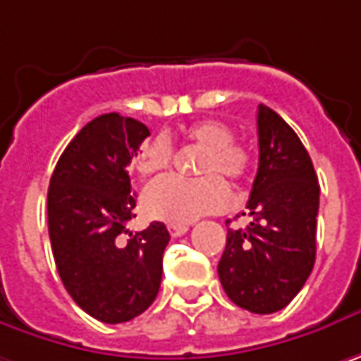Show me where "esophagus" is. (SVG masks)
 Segmentation results:
<instances>
[{
    "label": "esophagus",
    "mask_w": 361,
    "mask_h": 361,
    "mask_svg": "<svg viewBox=\"0 0 361 361\" xmlns=\"http://www.w3.org/2000/svg\"><path fill=\"white\" fill-rule=\"evenodd\" d=\"M167 228H169L171 237H181V235H185V233L190 231V224H185V223H169V224H167Z\"/></svg>",
    "instance_id": "esophagus-1"
}]
</instances>
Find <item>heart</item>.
<instances>
[{
    "label": "heart",
    "instance_id": "obj_1",
    "mask_svg": "<svg viewBox=\"0 0 361 361\" xmlns=\"http://www.w3.org/2000/svg\"><path fill=\"white\" fill-rule=\"evenodd\" d=\"M188 142L202 149L198 173L202 178L167 176L151 181L142 192V208L149 216L169 223H192L204 214L221 212L231 202V192L223 178L243 180L251 165V155L233 130L221 120H200L183 130ZM173 145L165 135L145 140L135 157L140 176H155L169 167Z\"/></svg>",
    "mask_w": 361,
    "mask_h": 361
}]
</instances>
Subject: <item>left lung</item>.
<instances>
[{"instance_id": "8db88e82", "label": "left lung", "mask_w": 361, "mask_h": 361, "mask_svg": "<svg viewBox=\"0 0 361 361\" xmlns=\"http://www.w3.org/2000/svg\"><path fill=\"white\" fill-rule=\"evenodd\" d=\"M259 167L251 223L228 228L219 278L237 307L271 314L292 302L317 257L319 181L298 135L271 108L257 110Z\"/></svg>"}]
</instances>
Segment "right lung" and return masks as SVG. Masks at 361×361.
<instances>
[{
  "label": "right lung",
  "instance_id": "right-lung-1",
  "mask_svg": "<svg viewBox=\"0 0 361 361\" xmlns=\"http://www.w3.org/2000/svg\"><path fill=\"white\" fill-rule=\"evenodd\" d=\"M149 135L135 118H94L63 151L49 185V237L63 286L110 325L145 312L161 286L167 226L126 228L137 216L128 163Z\"/></svg>",
  "mask_w": 361,
  "mask_h": 361
}]
</instances>
